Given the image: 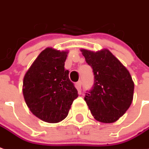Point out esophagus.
I'll use <instances>...</instances> for the list:
<instances>
[{
	"label": "esophagus",
	"mask_w": 149,
	"mask_h": 149,
	"mask_svg": "<svg viewBox=\"0 0 149 149\" xmlns=\"http://www.w3.org/2000/svg\"><path fill=\"white\" fill-rule=\"evenodd\" d=\"M75 86H76V88H77L78 90H81V82L77 81L75 84Z\"/></svg>",
	"instance_id": "esophagus-1"
}]
</instances>
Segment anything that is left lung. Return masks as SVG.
<instances>
[{"instance_id":"8db88e82","label":"left lung","mask_w":149,"mask_h":149,"mask_svg":"<svg viewBox=\"0 0 149 149\" xmlns=\"http://www.w3.org/2000/svg\"><path fill=\"white\" fill-rule=\"evenodd\" d=\"M81 52L94 76L93 87L86 93L85 101L97 121L114 123L132 102L134 82L131 74L108 49Z\"/></svg>"}]
</instances>
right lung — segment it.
I'll return each instance as SVG.
<instances>
[{
	"label": "right lung",
	"mask_w": 149,
	"mask_h": 149,
	"mask_svg": "<svg viewBox=\"0 0 149 149\" xmlns=\"http://www.w3.org/2000/svg\"><path fill=\"white\" fill-rule=\"evenodd\" d=\"M68 51L47 47L38 55L23 79L25 102L32 114L56 123L66 118L77 90L64 69Z\"/></svg>",
	"instance_id": "add662e5"
}]
</instances>
